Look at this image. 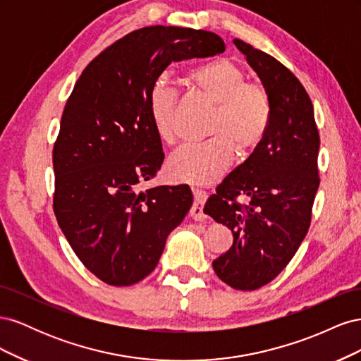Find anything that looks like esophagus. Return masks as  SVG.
<instances>
[{
    "instance_id": "1",
    "label": "esophagus",
    "mask_w": 361,
    "mask_h": 361,
    "mask_svg": "<svg viewBox=\"0 0 361 361\" xmlns=\"http://www.w3.org/2000/svg\"><path fill=\"white\" fill-rule=\"evenodd\" d=\"M192 195H194V203L191 206L190 215L194 218V220H204L206 215L203 212V206L207 200V192L202 188H194L192 187Z\"/></svg>"
}]
</instances>
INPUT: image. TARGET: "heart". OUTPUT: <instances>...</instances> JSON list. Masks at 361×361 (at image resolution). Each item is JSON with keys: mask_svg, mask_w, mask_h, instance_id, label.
<instances>
[{"mask_svg": "<svg viewBox=\"0 0 361 361\" xmlns=\"http://www.w3.org/2000/svg\"><path fill=\"white\" fill-rule=\"evenodd\" d=\"M190 89L212 104L204 134L209 138L178 149L167 162L169 176L179 182L209 183L228 167L233 152L247 157L265 140L272 118V101L267 87L247 80L241 64L216 59L200 64L185 76ZM179 94L164 80L149 92V113L162 143L178 137Z\"/></svg>", "mask_w": 361, "mask_h": 361, "instance_id": "1", "label": "heart"}]
</instances>
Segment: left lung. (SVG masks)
Returning <instances> with one entry per match:
<instances>
[{
    "label": "left lung",
    "mask_w": 361,
    "mask_h": 361,
    "mask_svg": "<svg viewBox=\"0 0 361 361\" xmlns=\"http://www.w3.org/2000/svg\"><path fill=\"white\" fill-rule=\"evenodd\" d=\"M272 101L262 145L218 185L204 214L231 228L233 245L212 262L215 274L238 290L268 285L286 268L307 235L319 187V133L300 80L269 54L239 39ZM247 195L248 205L237 202Z\"/></svg>",
    "instance_id": "obj_1"
}]
</instances>
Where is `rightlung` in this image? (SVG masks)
I'll use <instances>...</instances> for the list:
<instances>
[{"label": "right lung", "instance_id": "right-lung-1", "mask_svg": "<svg viewBox=\"0 0 361 361\" xmlns=\"http://www.w3.org/2000/svg\"><path fill=\"white\" fill-rule=\"evenodd\" d=\"M224 49L211 31L145 27L105 48L76 81L52 150V207L75 255L106 285L147 277L192 204L187 185L138 190L164 161L152 85L173 61Z\"/></svg>", "mask_w": 361, "mask_h": 361}]
</instances>
